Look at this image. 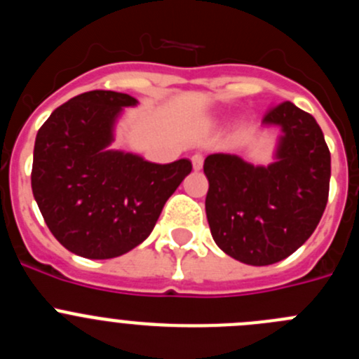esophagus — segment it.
I'll return each instance as SVG.
<instances>
[{"label":"esophagus","instance_id":"34e87169","mask_svg":"<svg viewBox=\"0 0 359 359\" xmlns=\"http://www.w3.org/2000/svg\"><path fill=\"white\" fill-rule=\"evenodd\" d=\"M190 160H192V167H194V170H201L203 154H194V156L190 158Z\"/></svg>","mask_w":359,"mask_h":359}]
</instances>
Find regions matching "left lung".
Masks as SVG:
<instances>
[{
  "label": "left lung",
  "instance_id": "obj_1",
  "mask_svg": "<svg viewBox=\"0 0 359 359\" xmlns=\"http://www.w3.org/2000/svg\"><path fill=\"white\" fill-rule=\"evenodd\" d=\"M262 126L280 129L269 165L224 152L203 165L212 237L226 255L250 266L275 264L309 239L327 205L331 180V152L309 113L282 102L266 113Z\"/></svg>",
  "mask_w": 359,
  "mask_h": 359
}]
</instances>
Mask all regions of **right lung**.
Masks as SVG:
<instances>
[{"instance_id":"add662e5","label":"right lung","mask_w":359,"mask_h":359,"mask_svg":"<svg viewBox=\"0 0 359 359\" xmlns=\"http://www.w3.org/2000/svg\"><path fill=\"white\" fill-rule=\"evenodd\" d=\"M135 97L95 90L53 111L34 145L32 192L59 243L86 259H113L144 243L192 163H151L111 149Z\"/></svg>"}]
</instances>
